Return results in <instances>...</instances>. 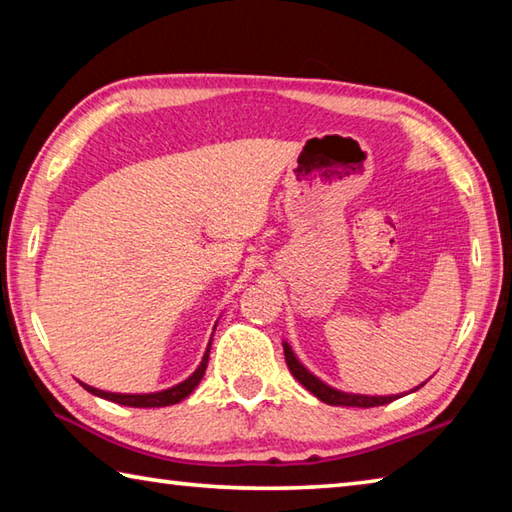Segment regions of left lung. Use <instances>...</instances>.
Wrapping results in <instances>:
<instances>
[{
  "instance_id": "1",
  "label": "left lung",
  "mask_w": 512,
  "mask_h": 512,
  "mask_svg": "<svg viewBox=\"0 0 512 512\" xmlns=\"http://www.w3.org/2000/svg\"><path fill=\"white\" fill-rule=\"evenodd\" d=\"M283 353H285V362H288V369L290 373L297 378L303 387H306L312 396H317L321 402H326V405H335V407H380V405H387V402H393L398 400L402 396H407V393H414L418 391L423 384H418V387H414L411 391H405V393H391V396H366V393H348V391H342V389H335L330 387V384H326L324 380H319L315 373H310L306 366H303L299 362V357L294 355L292 346L285 342L283 339Z\"/></svg>"
}]
</instances>
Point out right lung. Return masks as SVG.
I'll return each instance as SVG.
<instances>
[{
  "label": "right lung",
  "mask_w": 512,
  "mask_h": 512,
  "mask_svg": "<svg viewBox=\"0 0 512 512\" xmlns=\"http://www.w3.org/2000/svg\"><path fill=\"white\" fill-rule=\"evenodd\" d=\"M215 326H218V321H215ZM213 326V330H215ZM211 342H213V335L209 339V344H206V351L202 362L197 364V369L188 375L186 380H182L175 387H168V389H161V391H152V393H114V391H103V389H96V387H89V384H83V389L94 393L98 398H105L110 402H119V405L125 407H170V405H177V402H182L184 398H188L193 393V389L200 384V380L204 378V371H206V364H209V353H211Z\"/></svg>",
  "instance_id": "obj_1"
}]
</instances>
